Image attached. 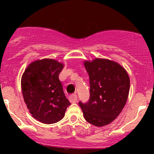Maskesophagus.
<instances>
[{
  "instance_id": "esophagus-1",
  "label": "esophagus",
  "mask_w": 154,
  "mask_h": 154,
  "mask_svg": "<svg viewBox=\"0 0 154 154\" xmlns=\"http://www.w3.org/2000/svg\"><path fill=\"white\" fill-rule=\"evenodd\" d=\"M68 99H69V101L71 102V103H76L77 100V94H71V95L69 96V97H68Z\"/></svg>"
}]
</instances>
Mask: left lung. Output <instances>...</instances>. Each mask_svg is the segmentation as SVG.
I'll use <instances>...</instances> for the list:
<instances>
[{
    "label": "left lung",
    "instance_id": "left-lung-1",
    "mask_svg": "<svg viewBox=\"0 0 154 154\" xmlns=\"http://www.w3.org/2000/svg\"><path fill=\"white\" fill-rule=\"evenodd\" d=\"M90 83V98L80 101L86 121L96 127L112 123L125 107L130 91V77L125 68L112 60L96 58L84 61Z\"/></svg>",
    "mask_w": 154,
    "mask_h": 154
}]
</instances>
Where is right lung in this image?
<instances>
[{
  "instance_id": "1",
  "label": "right lung",
  "mask_w": 154,
  "mask_h": 154,
  "mask_svg": "<svg viewBox=\"0 0 154 154\" xmlns=\"http://www.w3.org/2000/svg\"><path fill=\"white\" fill-rule=\"evenodd\" d=\"M64 65L53 59L32 62L21 77L24 102L32 117L43 124L62 120L71 103L63 91L59 74Z\"/></svg>"
}]
</instances>
